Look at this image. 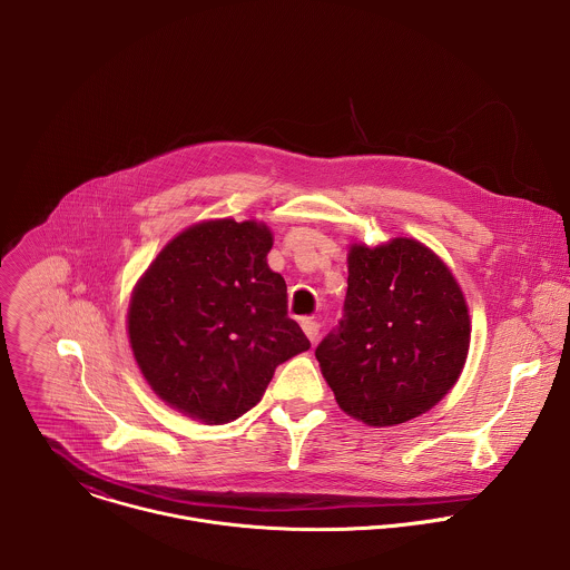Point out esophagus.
<instances>
[{"label":"esophagus","instance_id":"1","mask_svg":"<svg viewBox=\"0 0 570 570\" xmlns=\"http://www.w3.org/2000/svg\"><path fill=\"white\" fill-rule=\"evenodd\" d=\"M303 331H305V335H307L312 342H316L318 335H321V325H318L316 321H312V318H305V321H303Z\"/></svg>","mask_w":570,"mask_h":570}]
</instances>
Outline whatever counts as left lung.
Instances as JSON below:
<instances>
[{
    "instance_id": "obj_1",
    "label": "left lung",
    "mask_w": 570,
    "mask_h": 570,
    "mask_svg": "<svg viewBox=\"0 0 570 570\" xmlns=\"http://www.w3.org/2000/svg\"><path fill=\"white\" fill-rule=\"evenodd\" d=\"M344 316L316 348L337 406L375 428L406 423L456 384L470 314L450 267L416 239L348 249Z\"/></svg>"
}]
</instances>
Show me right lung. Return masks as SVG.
<instances>
[{"label":"right lung","instance_id":"1","mask_svg":"<svg viewBox=\"0 0 570 570\" xmlns=\"http://www.w3.org/2000/svg\"><path fill=\"white\" fill-rule=\"evenodd\" d=\"M265 224L210 219L179 233L134 287V357L168 406L228 423L256 406L278 364L312 344L287 316Z\"/></svg>","mask_w":570,"mask_h":570}]
</instances>
